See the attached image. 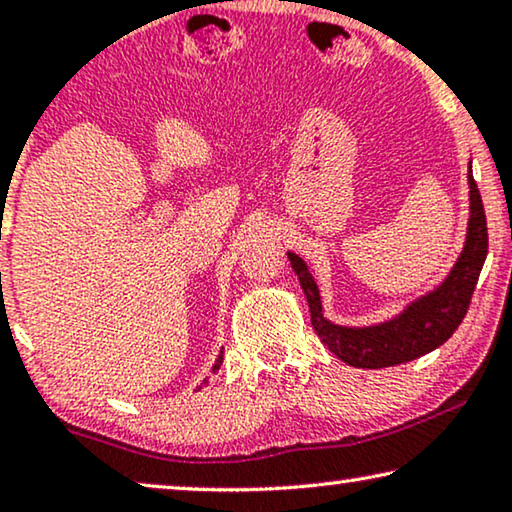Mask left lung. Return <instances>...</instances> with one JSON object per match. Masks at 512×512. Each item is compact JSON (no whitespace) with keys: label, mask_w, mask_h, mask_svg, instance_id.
I'll return each mask as SVG.
<instances>
[{"label":"left lung","mask_w":512,"mask_h":512,"mask_svg":"<svg viewBox=\"0 0 512 512\" xmlns=\"http://www.w3.org/2000/svg\"><path fill=\"white\" fill-rule=\"evenodd\" d=\"M471 187V215L469 229H466V243L457 264L452 266L450 276L436 287L434 292L424 294L397 318L380 322L373 327H341L329 322L322 315L320 290L315 285L308 266L301 257L287 253L294 273L304 287V294L311 308V322L320 341L334 352L345 364L357 369H385V366L406 364L427 352L436 350L455 329L462 325L466 311H469L471 297L478 276L487 257V220L478 185L473 181L469 169Z\"/></svg>","instance_id":"obj_1"}]
</instances>
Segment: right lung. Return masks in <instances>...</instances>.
<instances>
[{"mask_svg": "<svg viewBox=\"0 0 512 512\" xmlns=\"http://www.w3.org/2000/svg\"><path fill=\"white\" fill-rule=\"evenodd\" d=\"M220 364H222V355L218 357V362H215V366H213V371H218V369H220ZM204 383H206V380H204Z\"/></svg>", "mask_w": 512, "mask_h": 512, "instance_id": "obj_1", "label": "right lung"}]
</instances>
